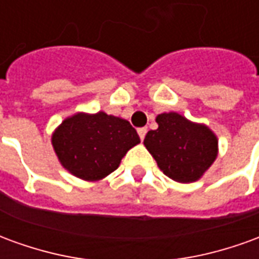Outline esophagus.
<instances>
[{"mask_svg": "<svg viewBox=\"0 0 259 259\" xmlns=\"http://www.w3.org/2000/svg\"><path fill=\"white\" fill-rule=\"evenodd\" d=\"M137 133H139L141 141H143V140H144V137H146V135H147V127H140V129L137 130Z\"/></svg>", "mask_w": 259, "mask_h": 259, "instance_id": "1", "label": "esophagus"}]
</instances>
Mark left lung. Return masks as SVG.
<instances>
[{
    "label": "left lung",
    "mask_w": 259,
    "mask_h": 259,
    "mask_svg": "<svg viewBox=\"0 0 259 259\" xmlns=\"http://www.w3.org/2000/svg\"><path fill=\"white\" fill-rule=\"evenodd\" d=\"M144 146L168 178L179 183L198 180L218 155V139L205 124L194 123L178 112L157 116Z\"/></svg>",
    "instance_id": "8db88e82"
}]
</instances>
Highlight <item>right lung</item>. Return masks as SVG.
<instances>
[{
  "mask_svg": "<svg viewBox=\"0 0 259 259\" xmlns=\"http://www.w3.org/2000/svg\"><path fill=\"white\" fill-rule=\"evenodd\" d=\"M51 141L69 174L96 182L118 169L126 152L140 143V137L127 120L101 111L66 118L55 129Z\"/></svg>",
  "mask_w": 259,
  "mask_h": 259,
  "instance_id": "obj_1",
  "label": "right lung"
}]
</instances>
